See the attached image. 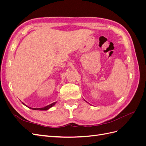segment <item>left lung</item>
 Returning <instances> with one entry per match:
<instances>
[{"label": "left lung", "instance_id": "obj_1", "mask_svg": "<svg viewBox=\"0 0 146 146\" xmlns=\"http://www.w3.org/2000/svg\"><path fill=\"white\" fill-rule=\"evenodd\" d=\"M85 101H86V100H85Z\"/></svg>", "mask_w": 146, "mask_h": 146}]
</instances>
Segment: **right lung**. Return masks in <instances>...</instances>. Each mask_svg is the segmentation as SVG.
Returning a JSON list of instances; mask_svg holds the SVG:
<instances>
[{
  "mask_svg": "<svg viewBox=\"0 0 146 146\" xmlns=\"http://www.w3.org/2000/svg\"><path fill=\"white\" fill-rule=\"evenodd\" d=\"M56 103V102H54V103H52V104H50V105H47V106H46V107H42V108H31V107H30V109H32V110H48L49 108H52L53 106H54L55 105V104ZM24 105H25L26 107H27V105H26L25 104H24V103H23Z\"/></svg>",
  "mask_w": 146,
  "mask_h": 146,
  "instance_id": "1",
  "label": "right lung"
}]
</instances>
